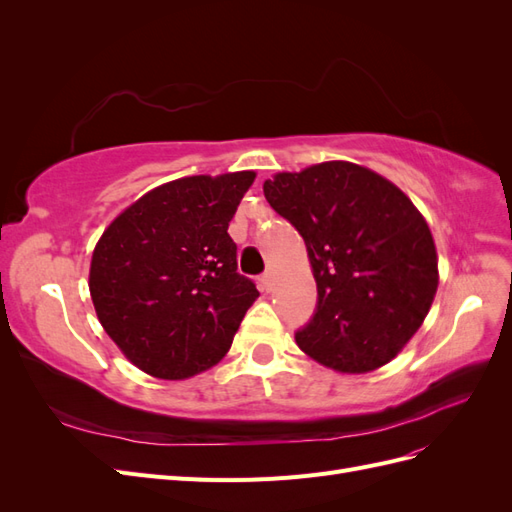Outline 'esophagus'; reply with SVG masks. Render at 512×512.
<instances>
[{"label":"esophagus","instance_id":"34e87169","mask_svg":"<svg viewBox=\"0 0 512 512\" xmlns=\"http://www.w3.org/2000/svg\"><path fill=\"white\" fill-rule=\"evenodd\" d=\"M258 288L262 290V292H269L271 288H273V275L267 271V273H262L260 277H258Z\"/></svg>","mask_w":512,"mask_h":512}]
</instances>
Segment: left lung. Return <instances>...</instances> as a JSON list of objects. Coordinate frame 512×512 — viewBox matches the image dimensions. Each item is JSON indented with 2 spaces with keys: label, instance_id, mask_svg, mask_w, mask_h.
Wrapping results in <instances>:
<instances>
[{
  "label": "left lung",
  "instance_id": "obj_1",
  "mask_svg": "<svg viewBox=\"0 0 512 512\" xmlns=\"http://www.w3.org/2000/svg\"><path fill=\"white\" fill-rule=\"evenodd\" d=\"M265 198L305 241L318 301L299 348L344 374L389 363L438 290V256L412 200L374 170L324 162L267 179Z\"/></svg>",
  "mask_w": 512,
  "mask_h": 512
}]
</instances>
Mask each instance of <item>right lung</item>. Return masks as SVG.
<instances>
[{"instance_id":"obj_1","label":"right lung","mask_w":512,"mask_h":512,"mask_svg":"<svg viewBox=\"0 0 512 512\" xmlns=\"http://www.w3.org/2000/svg\"><path fill=\"white\" fill-rule=\"evenodd\" d=\"M254 177L243 170L164 183L104 230L91 258V301L138 369L183 380L228 352L258 297L237 271V243L228 235Z\"/></svg>"}]
</instances>
